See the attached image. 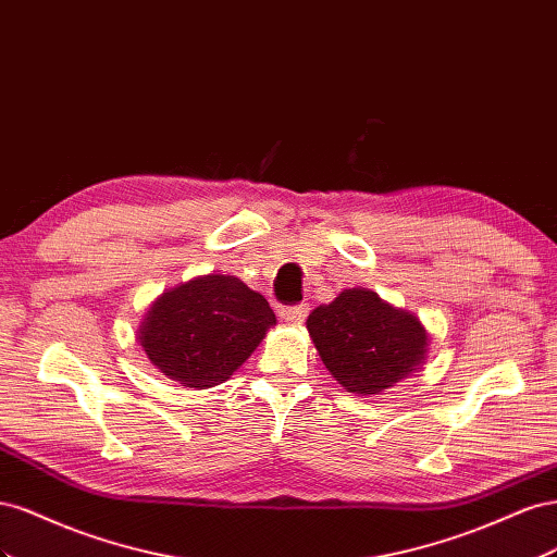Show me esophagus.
<instances>
[{
	"label": "esophagus",
	"mask_w": 557,
	"mask_h": 557,
	"mask_svg": "<svg viewBox=\"0 0 557 557\" xmlns=\"http://www.w3.org/2000/svg\"><path fill=\"white\" fill-rule=\"evenodd\" d=\"M307 313H309V307H307V305L285 307V309H281V311H278V315L285 320V323H290V325H299V323H305Z\"/></svg>",
	"instance_id": "34e87169"
}]
</instances>
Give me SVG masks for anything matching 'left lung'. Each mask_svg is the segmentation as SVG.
<instances>
[{
	"instance_id": "1",
	"label": "left lung",
	"mask_w": 557,
	"mask_h": 557,
	"mask_svg": "<svg viewBox=\"0 0 557 557\" xmlns=\"http://www.w3.org/2000/svg\"><path fill=\"white\" fill-rule=\"evenodd\" d=\"M307 330L327 372L356 395H381L418 372L428 352V332L418 315L367 288L344 290L313 309Z\"/></svg>"
}]
</instances>
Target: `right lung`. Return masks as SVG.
I'll use <instances>...</instances> for the list:
<instances>
[{"instance_id":"right-lung-1","label":"right lung","mask_w":557,"mask_h":557,"mask_svg":"<svg viewBox=\"0 0 557 557\" xmlns=\"http://www.w3.org/2000/svg\"><path fill=\"white\" fill-rule=\"evenodd\" d=\"M276 325L269 301L227 274L199 276L162 293L139 325L150 364L185 387L227 381Z\"/></svg>"}]
</instances>
